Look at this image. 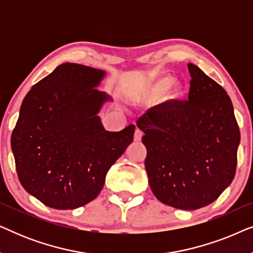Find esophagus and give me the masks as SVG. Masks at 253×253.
<instances>
[{
  "label": "esophagus",
  "instance_id": "obj_1",
  "mask_svg": "<svg viewBox=\"0 0 253 253\" xmlns=\"http://www.w3.org/2000/svg\"><path fill=\"white\" fill-rule=\"evenodd\" d=\"M141 137H143V131H141L140 129H138V127H136V130H134V134H133L134 141H140Z\"/></svg>",
  "mask_w": 253,
  "mask_h": 253
}]
</instances>
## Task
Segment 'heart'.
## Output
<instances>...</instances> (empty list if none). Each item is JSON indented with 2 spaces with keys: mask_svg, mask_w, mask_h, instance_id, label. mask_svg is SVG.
Listing matches in <instances>:
<instances>
[{
  "mask_svg": "<svg viewBox=\"0 0 253 253\" xmlns=\"http://www.w3.org/2000/svg\"><path fill=\"white\" fill-rule=\"evenodd\" d=\"M172 83H174V78L170 76H162L157 81L154 82V84L152 85L150 88V96L151 98H160L161 95H164L169 88L171 87ZM185 93V86L183 84H176L172 87L171 91V98L177 100L181 99Z\"/></svg>",
  "mask_w": 253,
  "mask_h": 253,
  "instance_id": "obj_1",
  "label": "heart"
}]
</instances>
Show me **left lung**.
Instances as JSON below:
<instances>
[{
  "label": "left lung",
  "instance_id": "left-lung-1",
  "mask_svg": "<svg viewBox=\"0 0 253 253\" xmlns=\"http://www.w3.org/2000/svg\"><path fill=\"white\" fill-rule=\"evenodd\" d=\"M189 100L148 109L137 121L145 133L148 182L154 196L178 210L210 205L233 182L240 127L221 85L189 63Z\"/></svg>",
  "mask_w": 253,
  "mask_h": 253
}]
</instances>
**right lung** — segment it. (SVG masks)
<instances>
[{"label":"right lung","mask_w":253,"mask_h":253,"mask_svg":"<svg viewBox=\"0 0 253 253\" xmlns=\"http://www.w3.org/2000/svg\"><path fill=\"white\" fill-rule=\"evenodd\" d=\"M106 72L63 63L23 100L11 134L20 184L44 205L74 210L95 199L107 171L132 143L134 126L110 132L98 113Z\"/></svg>","instance_id":"obj_1"}]
</instances>
